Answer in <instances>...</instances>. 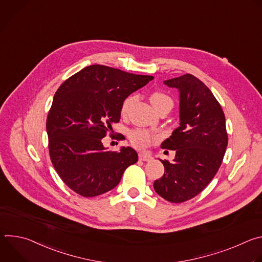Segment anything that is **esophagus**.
<instances>
[{
    "instance_id": "obj_1",
    "label": "esophagus",
    "mask_w": 262,
    "mask_h": 262,
    "mask_svg": "<svg viewBox=\"0 0 262 262\" xmlns=\"http://www.w3.org/2000/svg\"><path fill=\"white\" fill-rule=\"evenodd\" d=\"M151 156H149L147 154H144V152H140L139 154V160L140 161H144V162H148V161H151Z\"/></svg>"
}]
</instances>
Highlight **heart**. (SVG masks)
I'll use <instances>...</instances> for the list:
<instances>
[{"label":"heart","instance_id":"heart-1","mask_svg":"<svg viewBox=\"0 0 262 262\" xmlns=\"http://www.w3.org/2000/svg\"><path fill=\"white\" fill-rule=\"evenodd\" d=\"M135 100L134 96H128L122 103L121 105V114L122 115H126L129 111L130 105L133 104ZM150 101L154 104V106L160 111L161 108L165 107V106H173V100L172 98L167 95L164 92H154L150 96ZM129 140L130 143L137 147V148H145L149 145L154 144L155 142H157L159 140V136L158 134L148 130L145 128H135L133 130L129 132Z\"/></svg>","mask_w":262,"mask_h":262}]
</instances>
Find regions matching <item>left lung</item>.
<instances>
[{"mask_svg":"<svg viewBox=\"0 0 262 262\" xmlns=\"http://www.w3.org/2000/svg\"><path fill=\"white\" fill-rule=\"evenodd\" d=\"M179 90L180 123L163 149L175 150L173 162L161 161L164 175L155 181L156 192L172 203L201 193L216 174L225 155L228 135L225 115L211 91L190 73L165 81Z\"/></svg>","mask_w":262,"mask_h":262,"instance_id":"1","label":"left lung"}]
</instances>
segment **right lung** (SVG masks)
<instances>
[{
  "instance_id": "1",
  "label": "right lung",
  "mask_w": 262,
  "mask_h": 262,
  "mask_svg": "<svg viewBox=\"0 0 262 262\" xmlns=\"http://www.w3.org/2000/svg\"><path fill=\"white\" fill-rule=\"evenodd\" d=\"M151 80L96 64L59 87L47 118L49 151L58 175L73 192L83 197L106 193L138 162L130 147L107 151L101 139L112 123L119 122L124 99Z\"/></svg>"
}]
</instances>
